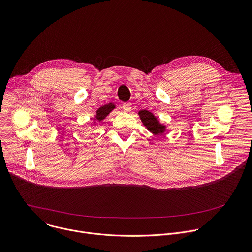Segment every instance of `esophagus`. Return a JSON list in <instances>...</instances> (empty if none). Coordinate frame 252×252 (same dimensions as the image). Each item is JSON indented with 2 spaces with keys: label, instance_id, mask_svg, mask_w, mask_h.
<instances>
[{
  "label": "esophagus",
  "instance_id": "1",
  "mask_svg": "<svg viewBox=\"0 0 252 252\" xmlns=\"http://www.w3.org/2000/svg\"><path fill=\"white\" fill-rule=\"evenodd\" d=\"M122 108L125 112H130L131 111V104L130 103H125V104H123Z\"/></svg>",
  "mask_w": 252,
  "mask_h": 252
}]
</instances>
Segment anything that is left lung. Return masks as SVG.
I'll return each instance as SVG.
<instances>
[{
    "instance_id": "obj_1",
    "label": "left lung",
    "mask_w": 252,
    "mask_h": 252,
    "mask_svg": "<svg viewBox=\"0 0 252 252\" xmlns=\"http://www.w3.org/2000/svg\"><path fill=\"white\" fill-rule=\"evenodd\" d=\"M138 115H139V118H140L141 122L143 123V125L153 134L158 135V134H162L165 131V126L163 125L159 124L158 120L154 117V115L152 113H150L146 110H142V111H139Z\"/></svg>"
}]
</instances>
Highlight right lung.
<instances>
[{
	"label": "right lung",
	"mask_w": 252,
	"mask_h": 252,
	"mask_svg": "<svg viewBox=\"0 0 252 252\" xmlns=\"http://www.w3.org/2000/svg\"><path fill=\"white\" fill-rule=\"evenodd\" d=\"M115 109V105L113 103L107 104L101 108H99V110L97 111V115H96V120L101 122L103 121L113 110Z\"/></svg>",
	"instance_id": "obj_1"
}]
</instances>
